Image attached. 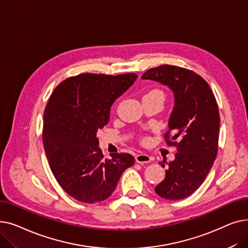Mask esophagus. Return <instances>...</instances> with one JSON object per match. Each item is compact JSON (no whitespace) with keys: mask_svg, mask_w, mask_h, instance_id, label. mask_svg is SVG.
I'll list each match as a JSON object with an SVG mask.
<instances>
[{"mask_svg":"<svg viewBox=\"0 0 248 248\" xmlns=\"http://www.w3.org/2000/svg\"><path fill=\"white\" fill-rule=\"evenodd\" d=\"M152 161V158L147 154H139L136 155V162L139 164H148Z\"/></svg>","mask_w":248,"mask_h":248,"instance_id":"esophagus-1","label":"esophagus"}]
</instances>
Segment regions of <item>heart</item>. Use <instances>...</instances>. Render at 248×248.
Instances as JSON below:
<instances>
[{
	"label": "heart",
	"mask_w": 248,
	"mask_h": 248,
	"mask_svg": "<svg viewBox=\"0 0 248 248\" xmlns=\"http://www.w3.org/2000/svg\"><path fill=\"white\" fill-rule=\"evenodd\" d=\"M149 93H161V94H163V93H162V91H160V90H157V89H155V90H152V91H150ZM142 141H144V142H147V141H148V139H147V138H145L144 140H142Z\"/></svg>",
	"instance_id": "1"
}]
</instances>
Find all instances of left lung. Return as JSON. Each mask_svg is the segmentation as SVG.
Masks as SVG:
<instances>
[{"mask_svg":"<svg viewBox=\"0 0 248 248\" xmlns=\"http://www.w3.org/2000/svg\"><path fill=\"white\" fill-rule=\"evenodd\" d=\"M141 79L167 85L174 93L175 106L165 139L177 153L174 161L160 163L167 169L166 178L155 191L168 200L184 199L202 185L216 159L220 116L215 96L200 75L174 65L151 68Z\"/></svg>","mask_w":248,"mask_h":248,"instance_id":"left-lung-1","label":"left lung"}]
</instances>
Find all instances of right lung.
<instances>
[{"label":"right lung","mask_w":248,"mask_h":248,"mask_svg":"<svg viewBox=\"0 0 248 248\" xmlns=\"http://www.w3.org/2000/svg\"><path fill=\"white\" fill-rule=\"evenodd\" d=\"M137 77L82 73L62 81L49 97L44 150L52 173L72 198L88 204L108 199L122 174L134 165L135 158L126 153L104 160L96 133L108 124L114 100Z\"/></svg>","instance_id":"obj_1"}]
</instances>
